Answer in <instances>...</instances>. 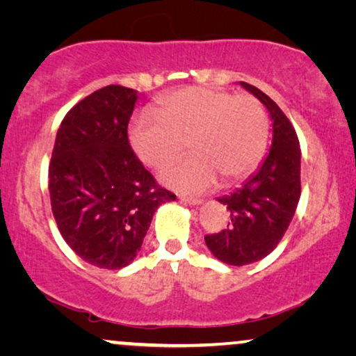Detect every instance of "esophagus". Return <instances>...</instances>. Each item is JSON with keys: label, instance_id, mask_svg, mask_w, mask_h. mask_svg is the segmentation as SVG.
<instances>
[{"label": "esophagus", "instance_id": "1", "mask_svg": "<svg viewBox=\"0 0 356 356\" xmlns=\"http://www.w3.org/2000/svg\"><path fill=\"white\" fill-rule=\"evenodd\" d=\"M181 202L184 204H189V206H199V204H202V199H197V197H186V196H181Z\"/></svg>", "mask_w": 356, "mask_h": 356}]
</instances>
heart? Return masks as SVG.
Wrapping results in <instances>:
<instances>
[{
  "label": "heart",
  "mask_w": 356,
  "mask_h": 356,
  "mask_svg": "<svg viewBox=\"0 0 356 356\" xmlns=\"http://www.w3.org/2000/svg\"><path fill=\"white\" fill-rule=\"evenodd\" d=\"M267 128V113L254 97L188 87L136 116L129 140L152 168L177 157L186 140L191 154L160 170L159 178L177 191L201 193L217 183L218 175L223 181L245 177L264 150Z\"/></svg>",
  "instance_id": "obj_1"
}]
</instances>
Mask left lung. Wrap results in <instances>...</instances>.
Returning <instances> with one entry per match:
<instances>
[{
    "label": "left lung",
    "instance_id": "8db88e82",
    "mask_svg": "<svg viewBox=\"0 0 356 356\" xmlns=\"http://www.w3.org/2000/svg\"><path fill=\"white\" fill-rule=\"evenodd\" d=\"M240 86L269 111L272 143L259 168L241 188L217 197L230 211L227 227L204 236L212 254L230 266L252 264L275 250L301 194V150L293 126L269 95L248 82L241 81Z\"/></svg>",
    "mask_w": 356,
    "mask_h": 356
}]
</instances>
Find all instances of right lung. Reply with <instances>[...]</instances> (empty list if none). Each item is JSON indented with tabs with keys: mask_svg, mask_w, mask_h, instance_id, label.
<instances>
[{
	"mask_svg": "<svg viewBox=\"0 0 356 356\" xmlns=\"http://www.w3.org/2000/svg\"><path fill=\"white\" fill-rule=\"evenodd\" d=\"M138 90L106 86L67 111L48 170L58 230L77 256L123 269L140 251L157 209L177 196L136 157L128 123Z\"/></svg>",
	"mask_w": 356,
	"mask_h": 356,
	"instance_id": "add662e5",
	"label": "right lung"
}]
</instances>
